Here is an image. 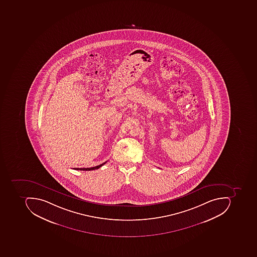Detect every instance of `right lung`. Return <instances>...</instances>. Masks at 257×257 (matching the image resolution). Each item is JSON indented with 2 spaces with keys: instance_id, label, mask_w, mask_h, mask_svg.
<instances>
[{
  "instance_id": "obj_1",
  "label": "right lung",
  "mask_w": 257,
  "mask_h": 257,
  "mask_svg": "<svg viewBox=\"0 0 257 257\" xmlns=\"http://www.w3.org/2000/svg\"><path fill=\"white\" fill-rule=\"evenodd\" d=\"M106 162L102 163V164H101V165H98V166L96 167H92V168H73V169L75 170H80V171H92V170H96L98 169V168H100V167H102V165H105L106 164Z\"/></svg>"
}]
</instances>
